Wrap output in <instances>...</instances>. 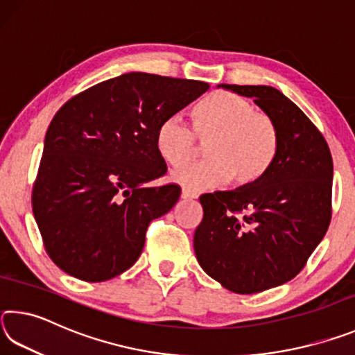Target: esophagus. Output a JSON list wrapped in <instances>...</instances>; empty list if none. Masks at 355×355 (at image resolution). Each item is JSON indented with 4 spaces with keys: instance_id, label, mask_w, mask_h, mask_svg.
Returning a JSON list of instances; mask_svg holds the SVG:
<instances>
[{
    "instance_id": "esophagus-1",
    "label": "esophagus",
    "mask_w": 355,
    "mask_h": 355,
    "mask_svg": "<svg viewBox=\"0 0 355 355\" xmlns=\"http://www.w3.org/2000/svg\"><path fill=\"white\" fill-rule=\"evenodd\" d=\"M182 199H184V200L197 199V194H196V192H191L189 189H183L182 191Z\"/></svg>"
}]
</instances>
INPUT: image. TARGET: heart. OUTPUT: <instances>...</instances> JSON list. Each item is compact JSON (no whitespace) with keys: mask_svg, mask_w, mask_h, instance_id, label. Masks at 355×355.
Masks as SVG:
<instances>
[{"mask_svg":"<svg viewBox=\"0 0 355 355\" xmlns=\"http://www.w3.org/2000/svg\"><path fill=\"white\" fill-rule=\"evenodd\" d=\"M192 130L178 117H167L156 131V150L167 164L180 169L192 163L205 147L208 161L177 172L173 178L191 189L228 182L249 188L268 175L280 153V130L266 112L248 98L214 91L192 110Z\"/></svg>","mask_w":355,"mask_h":355,"instance_id":"1","label":"heart"}]
</instances>
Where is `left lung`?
<instances>
[{
    "label": "left lung",
    "instance_id": "left-lung-1",
    "mask_svg": "<svg viewBox=\"0 0 355 355\" xmlns=\"http://www.w3.org/2000/svg\"><path fill=\"white\" fill-rule=\"evenodd\" d=\"M254 98L280 130V153L254 186L200 196L196 257L209 277L238 294L286 284L302 271L332 219V155L313 122L271 86L220 84Z\"/></svg>",
    "mask_w": 355,
    "mask_h": 355
}]
</instances>
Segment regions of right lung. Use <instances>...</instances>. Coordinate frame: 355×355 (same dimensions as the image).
Wrapping results in <instances>:
<instances>
[{"mask_svg":"<svg viewBox=\"0 0 355 355\" xmlns=\"http://www.w3.org/2000/svg\"><path fill=\"white\" fill-rule=\"evenodd\" d=\"M208 87L131 71L61 106L46 131L31 197L44 248L58 268L105 282L137 261L148 224L182 194L175 183L146 186L167 172L156 131Z\"/></svg>","mask_w":355,"mask_h":355,"instance_id":"right-lung-1","label":"right lung"}]
</instances>
